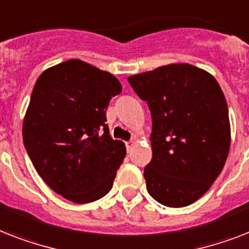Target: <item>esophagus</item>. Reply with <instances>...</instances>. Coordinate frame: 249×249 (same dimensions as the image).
Masks as SVG:
<instances>
[{
  "mask_svg": "<svg viewBox=\"0 0 249 249\" xmlns=\"http://www.w3.org/2000/svg\"><path fill=\"white\" fill-rule=\"evenodd\" d=\"M133 146H135V141H128V142H126V149H127V151H129V150L132 149Z\"/></svg>",
  "mask_w": 249,
  "mask_h": 249,
  "instance_id": "obj_1",
  "label": "esophagus"
}]
</instances>
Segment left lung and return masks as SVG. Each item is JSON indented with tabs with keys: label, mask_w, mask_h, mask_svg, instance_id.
Wrapping results in <instances>:
<instances>
[{
	"label": "left lung",
	"mask_w": 249,
	"mask_h": 249,
	"mask_svg": "<svg viewBox=\"0 0 249 249\" xmlns=\"http://www.w3.org/2000/svg\"><path fill=\"white\" fill-rule=\"evenodd\" d=\"M147 102L153 159L146 188L168 207L194 203L215 182L231 147L228 104L213 75L188 63H172L128 77Z\"/></svg>",
	"instance_id": "left-lung-1"
}]
</instances>
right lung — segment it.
I'll list each match as a JSON object with an SVG mask.
<instances>
[{"mask_svg":"<svg viewBox=\"0 0 249 249\" xmlns=\"http://www.w3.org/2000/svg\"><path fill=\"white\" fill-rule=\"evenodd\" d=\"M122 86L112 73L80 59L47 69L36 80L22 123V140L42 179L76 203L112 190L126 157L113 140L106 110Z\"/></svg>","mask_w":249,"mask_h":249,"instance_id":"add662e5","label":"right lung"}]
</instances>
